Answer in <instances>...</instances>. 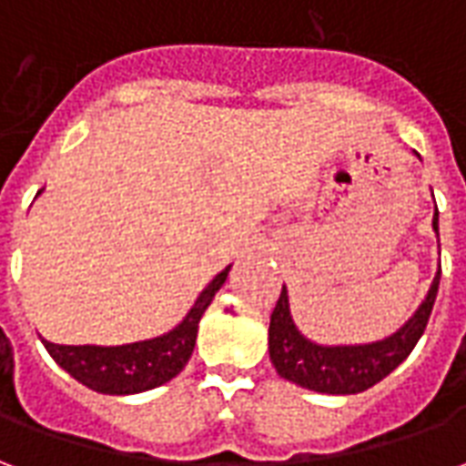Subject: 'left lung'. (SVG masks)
Returning <instances> with one entry per match:
<instances>
[{
  "instance_id": "8db88e82",
  "label": "left lung",
  "mask_w": 466,
  "mask_h": 466,
  "mask_svg": "<svg viewBox=\"0 0 466 466\" xmlns=\"http://www.w3.org/2000/svg\"><path fill=\"white\" fill-rule=\"evenodd\" d=\"M434 197V194H431ZM431 229L440 239V212L434 209ZM441 267L434 274L430 292L421 299L417 312L390 337L370 344H317L307 339L289 312V294L282 287L277 299L272 319H269V360L274 370L284 380L299 384L304 390L322 391V394H360L381 381L390 371L400 367L410 357L414 344L427 329L431 307L440 289Z\"/></svg>"
}]
</instances>
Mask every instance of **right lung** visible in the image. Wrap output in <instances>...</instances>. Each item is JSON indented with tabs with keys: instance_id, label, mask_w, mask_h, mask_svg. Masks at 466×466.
I'll use <instances>...</instances> for the list:
<instances>
[{
	"instance_id": "add662e5",
	"label": "right lung",
	"mask_w": 466,
	"mask_h": 466,
	"mask_svg": "<svg viewBox=\"0 0 466 466\" xmlns=\"http://www.w3.org/2000/svg\"><path fill=\"white\" fill-rule=\"evenodd\" d=\"M232 264L214 277L204 287L192 309L187 312L182 322L167 334L142 339L132 344H116V347H99V344H55L42 339L52 360L82 381L89 390L99 394H139L154 390L164 381L174 380L187 367L192 357L197 329L204 309L212 304L214 294L227 282V274Z\"/></svg>"
}]
</instances>
